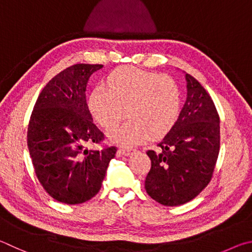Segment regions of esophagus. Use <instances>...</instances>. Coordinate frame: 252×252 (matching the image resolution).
<instances>
[{
	"label": "esophagus",
	"mask_w": 252,
	"mask_h": 252,
	"mask_svg": "<svg viewBox=\"0 0 252 252\" xmlns=\"http://www.w3.org/2000/svg\"><path fill=\"white\" fill-rule=\"evenodd\" d=\"M131 151H133V149H131V148H128V147H122V148L118 149V154H119V155L128 156Z\"/></svg>",
	"instance_id": "obj_1"
}]
</instances>
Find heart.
I'll use <instances>...</instances> for the list:
<instances>
[{"mask_svg": "<svg viewBox=\"0 0 252 252\" xmlns=\"http://www.w3.org/2000/svg\"><path fill=\"white\" fill-rule=\"evenodd\" d=\"M106 90L97 87L87 99L93 118L110 130L125 118L129 122L109 134L122 145L161 139L170 133L182 108V91L174 78L131 66L115 68L105 77Z\"/></svg>", "mask_w": 252, "mask_h": 252, "instance_id": "obj_1", "label": "heart"}]
</instances>
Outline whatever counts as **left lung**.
Masks as SVG:
<instances>
[{"label": "left lung", "instance_id": "1", "mask_svg": "<svg viewBox=\"0 0 252 252\" xmlns=\"http://www.w3.org/2000/svg\"><path fill=\"white\" fill-rule=\"evenodd\" d=\"M187 99L178 121L157 145L147 151L152 167L145 189L164 206H179L192 200L213 177L220 148L219 115L201 84L186 74Z\"/></svg>", "mask_w": 252, "mask_h": 252}]
</instances>
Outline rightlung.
<instances>
[{"label":"right lung","instance_id":"obj_1","mask_svg":"<svg viewBox=\"0 0 252 252\" xmlns=\"http://www.w3.org/2000/svg\"><path fill=\"white\" fill-rule=\"evenodd\" d=\"M100 64H75L48 82L36 99L28 127L35 175L45 191L67 205L82 204L99 191L117 148L88 149L105 139L93 123L86 85Z\"/></svg>","mask_w":252,"mask_h":252}]
</instances>
